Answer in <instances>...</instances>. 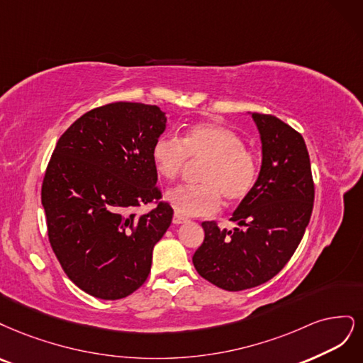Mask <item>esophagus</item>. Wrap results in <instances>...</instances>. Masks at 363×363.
Here are the masks:
<instances>
[{
	"label": "esophagus",
	"mask_w": 363,
	"mask_h": 363,
	"mask_svg": "<svg viewBox=\"0 0 363 363\" xmlns=\"http://www.w3.org/2000/svg\"><path fill=\"white\" fill-rule=\"evenodd\" d=\"M185 221H186V218L179 216V214L173 216V225H181V223H185Z\"/></svg>",
	"instance_id": "1"
}]
</instances>
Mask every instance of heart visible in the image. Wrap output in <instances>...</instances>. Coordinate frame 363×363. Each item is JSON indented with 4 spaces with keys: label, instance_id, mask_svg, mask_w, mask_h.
Masks as SVG:
<instances>
[{
    "label": "heart",
    "instance_id": "b5f03b06",
    "mask_svg": "<svg viewBox=\"0 0 363 363\" xmlns=\"http://www.w3.org/2000/svg\"><path fill=\"white\" fill-rule=\"evenodd\" d=\"M152 160L161 178L177 179L193 162H205L196 185H178L166 199L184 216H211L226 203H240L255 190L259 178V158L244 146V140L230 128L213 122L191 125L179 140L160 135L152 146Z\"/></svg>",
    "mask_w": 363,
    "mask_h": 363
}]
</instances>
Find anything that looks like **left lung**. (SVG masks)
Listing matches in <instances>:
<instances>
[{
    "instance_id": "8db88e82",
    "label": "left lung",
    "mask_w": 363,
    "mask_h": 363,
    "mask_svg": "<svg viewBox=\"0 0 363 363\" xmlns=\"http://www.w3.org/2000/svg\"><path fill=\"white\" fill-rule=\"evenodd\" d=\"M262 142V166L252 194L233 213L244 229L203 221L205 240L193 255L197 273L226 289L255 288L294 255L309 225L315 185L301 134L272 114L252 113Z\"/></svg>"
}]
</instances>
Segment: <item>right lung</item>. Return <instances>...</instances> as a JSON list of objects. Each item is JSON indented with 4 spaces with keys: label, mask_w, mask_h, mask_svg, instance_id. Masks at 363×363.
I'll list each match as a JSON object with an SVG mask.
<instances>
[{
    "label": "right lung",
    "mask_w": 363,
    "mask_h": 363,
    "mask_svg": "<svg viewBox=\"0 0 363 363\" xmlns=\"http://www.w3.org/2000/svg\"><path fill=\"white\" fill-rule=\"evenodd\" d=\"M164 130L157 105L119 101L81 116L55 145L42 182L48 238L66 276L93 297L119 300L142 286L172 223L152 160ZM147 203L156 206L137 215Z\"/></svg>",
    "instance_id": "1"
}]
</instances>
